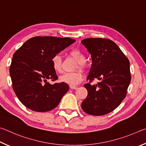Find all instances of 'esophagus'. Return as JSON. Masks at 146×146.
<instances>
[{"instance_id":"esophagus-1","label":"esophagus","mask_w":146,"mask_h":146,"mask_svg":"<svg viewBox=\"0 0 146 146\" xmlns=\"http://www.w3.org/2000/svg\"><path fill=\"white\" fill-rule=\"evenodd\" d=\"M69 86H70V89H75V90H76V89H77V88H78V86H74V85H70Z\"/></svg>"}]
</instances>
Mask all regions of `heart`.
<instances>
[{
	"label": "heart",
	"instance_id": "obj_1",
	"mask_svg": "<svg viewBox=\"0 0 146 146\" xmlns=\"http://www.w3.org/2000/svg\"><path fill=\"white\" fill-rule=\"evenodd\" d=\"M69 55L72 57L78 62V66L80 68H83L86 62V57L83 54L78 50H72L69 52ZM51 63L54 70L57 72L61 71V56L56 54L51 59ZM83 80V74L80 71H76L70 73H64L60 77V81L70 85H77Z\"/></svg>",
	"mask_w": 146,
	"mask_h": 146
}]
</instances>
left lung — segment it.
Listing matches in <instances>:
<instances>
[{"label":"left lung","mask_w":146,"mask_h":146,"mask_svg":"<svg viewBox=\"0 0 146 146\" xmlns=\"http://www.w3.org/2000/svg\"><path fill=\"white\" fill-rule=\"evenodd\" d=\"M91 54L92 66L86 80L100 82L84 86L88 95L81 103L85 113L104 115L114 110L123 101L131 81L129 61L115 43L109 39L86 38L81 41Z\"/></svg>","instance_id":"1"}]
</instances>
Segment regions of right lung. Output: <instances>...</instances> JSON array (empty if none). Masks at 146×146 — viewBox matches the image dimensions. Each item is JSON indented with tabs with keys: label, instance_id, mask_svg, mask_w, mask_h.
Instances as JSON below:
<instances>
[{
	"label": "right lung",
	"instance_id": "add662e5",
	"mask_svg": "<svg viewBox=\"0 0 146 146\" xmlns=\"http://www.w3.org/2000/svg\"><path fill=\"white\" fill-rule=\"evenodd\" d=\"M75 42L69 38L36 36L14 53L9 68L13 89L25 107L45 112L58 105L69 87L65 83L48 82L58 79L51 59Z\"/></svg>",
	"mask_w": 146,
	"mask_h": 146
}]
</instances>
